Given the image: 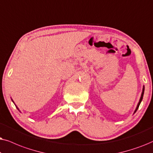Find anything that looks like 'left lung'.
<instances>
[{
	"label": "left lung",
	"instance_id": "1",
	"mask_svg": "<svg viewBox=\"0 0 153 153\" xmlns=\"http://www.w3.org/2000/svg\"><path fill=\"white\" fill-rule=\"evenodd\" d=\"M144 89H145V87H144V86H143V91H142V94H141V96H140V100H139V102H138V105H137V106H136V110H135V111H134V113H136V111H137V110H138V107H139V105H140V102H141L142 99H143V94H144Z\"/></svg>",
	"mask_w": 153,
	"mask_h": 153
}]
</instances>
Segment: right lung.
<instances>
[{
  "label": "right lung",
  "mask_w": 153,
  "mask_h": 153,
  "mask_svg": "<svg viewBox=\"0 0 153 153\" xmlns=\"http://www.w3.org/2000/svg\"><path fill=\"white\" fill-rule=\"evenodd\" d=\"M18 110H19V109H18Z\"/></svg>",
  "instance_id": "obj_1"
}]
</instances>
